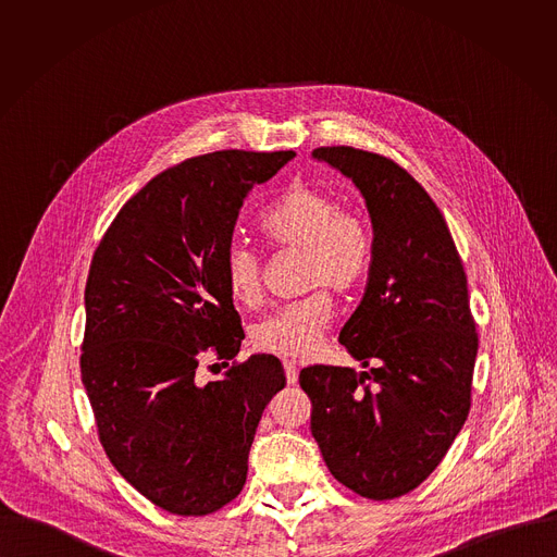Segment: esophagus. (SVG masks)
<instances>
[{
	"label": "esophagus",
	"instance_id": "obj_1",
	"mask_svg": "<svg viewBox=\"0 0 557 557\" xmlns=\"http://www.w3.org/2000/svg\"><path fill=\"white\" fill-rule=\"evenodd\" d=\"M285 377H287V384H296L298 382V367L294 362H285Z\"/></svg>",
	"mask_w": 557,
	"mask_h": 557
}]
</instances>
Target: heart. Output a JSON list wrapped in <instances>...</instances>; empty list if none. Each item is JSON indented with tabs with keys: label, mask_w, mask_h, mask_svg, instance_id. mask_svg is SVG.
<instances>
[{
	"label": "heart",
	"mask_w": 557,
	"mask_h": 557,
	"mask_svg": "<svg viewBox=\"0 0 557 557\" xmlns=\"http://www.w3.org/2000/svg\"><path fill=\"white\" fill-rule=\"evenodd\" d=\"M261 236L278 252L302 255L307 289L327 287L334 294L354 292L369 274L373 236L367 219L341 210L338 199L307 182L292 184L263 214ZM225 283L230 296L244 307L261 298V259L242 239L225 252ZM332 321L325 292L287 305L252 327V345L278 358H307L318 349Z\"/></svg>",
	"instance_id": "b5f03b06"
}]
</instances>
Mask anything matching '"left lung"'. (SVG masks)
I'll use <instances>...</instances> for the list:
<instances>
[{"label": "left lung", "mask_w": 557, "mask_h": 557, "mask_svg": "<svg viewBox=\"0 0 557 557\" xmlns=\"http://www.w3.org/2000/svg\"><path fill=\"white\" fill-rule=\"evenodd\" d=\"M311 157L354 182L373 227L369 283L338 334L369 371H300L311 433L338 482L393 499L440 466L466 424L478 351L468 281L442 212L397 162L347 146Z\"/></svg>", "instance_id": "1"}]
</instances>
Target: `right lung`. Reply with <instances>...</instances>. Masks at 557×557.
<instances>
[{
    "mask_svg": "<svg viewBox=\"0 0 557 557\" xmlns=\"http://www.w3.org/2000/svg\"><path fill=\"white\" fill-rule=\"evenodd\" d=\"M294 157L223 150L184 160L126 201L94 252L81 377L100 444L173 515H210L238 495L261 413L285 388L270 354L219 382H203L197 367L208 347L225 360L239 351L225 252L248 193Z\"/></svg>",
    "mask_w": 557,
    "mask_h": 557,
    "instance_id": "obj_1",
    "label": "right lung"
}]
</instances>
